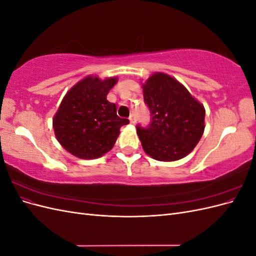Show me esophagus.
I'll use <instances>...</instances> for the list:
<instances>
[{"label":"esophagus","instance_id":"34e87169","mask_svg":"<svg viewBox=\"0 0 256 256\" xmlns=\"http://www.w3.org/2000/svg\"><path fill=\"white\" fill-rule=\"evenodd\" d=\"M129 122H130V124H136V115L134 114H131L129 116Z\"/></svg>","mask_w":256,"mask_h":256}]
</instances>
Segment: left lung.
<instances>
[{
  "instance_id": "obj_1",
  "label": "left lung",
  "mask_w": 256,
  "mask_h": 256,
  "mask_svg": "<svg viewBox=\"0 0 256 256\" xmlns=\"http://www.w3.org/2000/svg\"><path fill=\"white\" fill-rule=\"evenodd\" d=\"M152 113L147 129L136 127L144 152L154 160L176 161L189 154L205 129V108L173 76L154 72L142 83Z\"/></svg>"
}]
</instances>
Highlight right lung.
Listing matches in <instances>:
<instances>
[{"label": "right lung", "mask_w": 256, "mask_h": 256, "mask_svg": "<svg viewBox=\"0 0 256 256\" xmlns=\"http://www.w3.org/2000/svg\"><path fill=\"white\" fill-rule=\"evenodd\" d=\"M118 76L102 80L85 76L69 90L53 116V129L58 143L80 159H97L110 152L122 126L129 120L116 114V106L106 100Z\"/></svg>", "instance_id": "add662e5"}]
</instances>
